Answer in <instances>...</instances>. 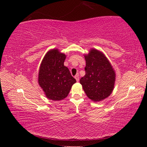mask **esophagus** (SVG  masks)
<instances>
[{
  "instance_id": "esophagus-1",
  "label": "esophagus",
  "mask_w": 147,
  "mask_h": 147,
  "mask_svg": "<svg viewBox=\"0 0 147 147\" xmlns=\"http://www.w3.org/2000/svg\"><path fill=\"white\" fill-rule=\"evenodd\" d=\"M74 78H75V79L76 80V82H79V75L78 74H76V75L74 76Z\"/></svg>"
}]
</instances>
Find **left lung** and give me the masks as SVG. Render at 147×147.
Wrapping results in <instances>:
<instances>
[{
  "instance_id": "obj_1",
  "label": "left lung",
  "mask_w": 147,
  "mask_h": 147,
  "mask_svg": "<svg viewBox=\"0 0 147 147\" xmlns=\"http://www.w3.org/2000/svg\"><path fill=\"white\" fill-rule=\"evenodd\" d=\"M85 58V75L80 79V83L90 99L101 101L113 90L115 72L108 59L97 50L92 49Z\"/></svg>"
}]
</instances>
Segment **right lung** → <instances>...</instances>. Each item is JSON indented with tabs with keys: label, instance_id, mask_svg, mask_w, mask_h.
Here are the masks:
<instances>
[{
	"label": "right lung",
	"instance_id": "add662e5",
	"mask_svg": "<svg viewBox=\"0 0 147 147\" xmlns=\"http://www.w3.org/2000/svg\"><path fill=\"white\" fill-rule=\"evenodd\" d=\"M65 55L52 49L45 55L40 64L38 83L46 96L58 101L68 95L71 86L76 82L69 69L64 66Z\"/></svg>",
	"mask_w": 147,
	"mask_h": 147
}]
</instances>
